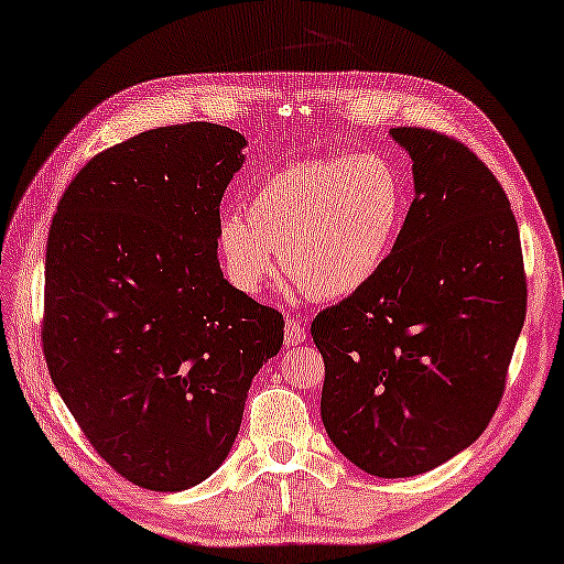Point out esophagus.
I'll use <instances>...</instances> for the list:
<instances>
[{
	"label": "esophagus",
	"instance_id": "obj_1",
	"mask_svg": "<svg viewBox=\"0 0 564 564\" xmlns=\"http://www.w3.org/2000/svg\"><path fill=\"white\" fill-rule=\"evenodd\" d=\"M285 344H289V347H296V344H301L306 339V326H304V322H299V318H285Z\"/></svg>",
	"mask_w": 564,
	"mask_h": 564
}]
</instances>
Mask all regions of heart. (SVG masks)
Listing matches in <instances>:
<instances>
[{
    "mask_svg": "<svg viewBox=\"0 0 564 564\" xmlns=\"http://www.w3.org/2000/svg\"><path fill=\"white\" fill-rule=\"evenodd\" d=\"M405 184L380 154L306 159L265 176L248 217L223 215L217 253L228 279L258 293L283 271L308 296L339 301L375 281L405 220Z\"/></svg>",
    "mask_w": 564,
    "mask_h": 564,
    "instance_id": "obj_1",
    "label": "heart"
}]
</instances>
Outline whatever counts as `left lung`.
Listing matches in <instances>:
<instances>
[{
    "label": "left lung",
    "mask_w": 564,
    "mask_h": 564,
    "mask_svg": "<svg viewBox=\"0 0 564 564\" xmlns=\"http://www.w3.org/2000/svg\"><path fill=\"white\" fill-rule=\"evenodd\" d=\"M413 159L415 199L375 281L324 308L322 420L351 464L425 474L468 448L497 413L527 314L522 240L507 192L458 139L392 129Z\"/></svg>",
    "instance_id": "1"
}]
</instances>
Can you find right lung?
I'll return each mask as SVG.
<instances>
[{"label": "right lung", "instance_id": "right-lung-1", "mask_svg": "<svg viewBox=\"0 0 564 564\" xmlns=\"http://www.w3.org/2000/svg\"><path fill=\"white\" fill-rule=\"evenodd\" d=\"M246 139L192 121L100 151L47 235L42 351L100 458L151 491L228 456L283 316L223 279L220 202Z\"/></svg>", "mask_w": 564, "mask_h": 564}]
</instances>
